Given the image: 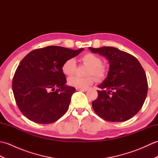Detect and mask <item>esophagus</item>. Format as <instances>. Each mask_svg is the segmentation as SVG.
<instances>
[{"instance_id":"esophagus-1","label":"esophagus","mask_w":158,"mask_h":158,"mask_svg":"<svg viewBox=\"0 0 158 158\" xmlns=\"http://www.w3.org/2000/svg\"><path fill=\"white\" fill-rule=\"evenodd\" d=\"M77 91H80V92H86L87 89H80V88H77Z\"/></svg>"}]
</instances>
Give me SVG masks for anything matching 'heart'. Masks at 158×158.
Masks as SVG:
<instances>
[{"mask_svg":"<svg viewBox=\"0 0 158 158\" xmlns=\"http://www.w3.org/2000/svg\"><path fill=\"white\" fill-rule=\"evenodd\" d=\"M81 62L88 66L86 77L77 76L70 77L68 79V84L76 88L85 89L92 85L95 81H100L105 79L109 72V69L105 64H103L101 58L92 53H87L81 58ZM76 62L75 59L69 58L65 60L62 65V71L66 76H71L75 73ZM95 77H94L93 76Z\"/></svg>","mask_w":158,"mask_h":158,"instance_id":"heart-1","label":"heart"}]
</instances>
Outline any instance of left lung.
<instances>
[{"instance_id":"left-lung-1","label":"left lung","mask_w":158,"mask_h":158,"mask_svg":"<svg viewBox=\"0 0 158 158\" xmlns=\"http://www.w3.org/2000/svg\"><path fill=\"white\" fill-rule=\"evenodd\" d=\"M109 60L108 76L98 85V98L92 102L95 113L112 122H125L138 113L145 102L148 83L139 60L113 47L89 48Z\"/></svg>"}]
</instances>
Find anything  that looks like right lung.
I'll use <instances>...</instances> for the list:
<instances>
[{
    "label": "right lung",
    "mask_w": 158,
    "mask_h": 158,
    "mask_svg": "<svg viewBox=\"0 0 158 158\" xmlns=\"http://www.w3.org/2000/svg\"><path fill=\"white\" fill-rule=\"evenodd\" d=\"M83 49L48 46L32 50L22 59L13 76L12 89L23 115L35 123L47 124L55 122L67 111L76 89L65 85L62 65Z\"/></svg>",
    "instance_id": "right-lung-1"
}]
</instances>
